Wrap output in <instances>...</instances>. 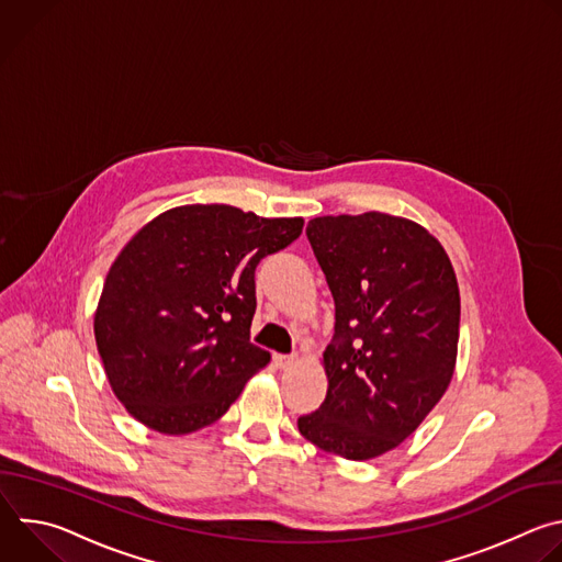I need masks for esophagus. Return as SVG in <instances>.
<instances>
[{"label": "esophagus", "mask_w": 562, "mask_h": 562, "mask_svg": "<svg viewBox=\"0 0 562 562\" xmlns=\"http://www.w3.org/2000/svg\"><path fill=\"white\" fill-rule=\"evenodd\" d=\"M273 360H276V367H278V369L286 371V369H291V367L297 362V356H284V353H278Z\"/></svg>", "instance_id": "1"}]
</instances>
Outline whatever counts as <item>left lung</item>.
<instances>
[{
	"label": "left lung",
	"mask_w": 562,
	"mask_h": 562,
	"mask_svg": "<svg viewBox=\"0 0 562 562\" xmlns=\"http://www.w3.org/2000/svg\"><path fill=\"white\" fill-rule=\"evenodd\" d=\"M306 237L336 302L329 380L300 434L347 460L409 438L445 395L458 353L460 293L438 239L378 211L313 217Z\"/></svg>",
	"instance_id": "1"
}]
</instances>
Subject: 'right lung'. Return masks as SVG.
Instances as JSON below:
<instances>
[{"mask_svg": "<svg viewBox=\"0 0 562 562\" xmlns=\"http://www.w3.org/2000/svg\"><path fill=\"white\" fill-rule=\"evenodd\" d=\"M302 226V217L187 204L128 239L109 269L93 327L111 389L135 420L169 436L198 431L269 364V351L249 338L256 267Z\"/></svg>", "mask_w": 562, "mask_h": 562, "instance_id": "obj_1", "label": "right lung"}]
</instances>
